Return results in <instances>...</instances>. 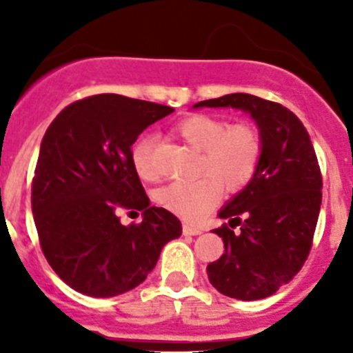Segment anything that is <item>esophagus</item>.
<instances>
[{"label":"esophagus","instance_id":"34e87169","mask_svg":"<svg viewBox=\"0 0 353 353\" xmlns=\"http://www.w3.org/2000/svg\"><path fill=\"white\" fill-rule=\"evenodd\" d=\"M183 233H185V235H199V233H203V228L191 226V224H183Z\"/></svg>","mask_w":353,"mask_h":353}]
</instances>
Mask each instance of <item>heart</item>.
Instances as JSON below:
<instances>
[{
	"instance_id": "b5f03b06",
	"label": "heart",
	"mask_w": 353,
	"mask_h": 353,
	"mask_svg": "<svg viewBox=\"0 0 353 353\" xmlns=\"http://www.w3.org/2000/svg\"><path fill=\"white\" fill-rule=\"evenodd\" d=\"M174 134L199 154L194 182H173L162 187L157 201L189 223L203 219L215 207L221 189L228 194L242 191L252 180L263 154L260 130L251 123H233L212 114H191L174 125ZM155 139L143 136L132 146L134 170L143 180H157Z\"/></svg>"
}]
</instances>
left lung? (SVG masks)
I'll use <instances>...</instances> for the list:
<instances>
[{"mask_svg":"<svg viewBox=\"0 0 353 353\" xmlns=\"http://www.w3.org/2000/svg\"><path fill=\"white\" fill-rule=\"evenodd\" d=\"M205 105L248 111L263 139L252 180L219 212L230 219L214 230L223 236L224 252L207 267L217 292L260 301L292 281L310 256L322 205V173L304 123L285 105L249 93H230L194 108Z\"/></svg>","mask_w":353,"mask_h":353,"instance_id":"obj_1","label":"left lung"}]
</instances>
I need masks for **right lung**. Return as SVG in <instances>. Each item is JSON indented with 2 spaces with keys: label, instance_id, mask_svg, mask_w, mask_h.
Instances as JSON below:
<instances>
[{
  "label": "right lung",
  "instance_id": "add662e5",
  "mask_svg": "<svg viewBox=\"0 0 353 353\" xmlns=\"http://www.w3.org/2000/svg\"><path fill=\"white\" fill-rule=\"evenodd\" d=\"M170 105L101 93L72 102L43 134L31 182V210L43 256L76 292L114 297L136 288L164 244L182 235L171 212L150 207L132 145ZM120 208L143 221L123 227Z\"/></svg>",
  "mask_w": 353,
  "mask_h": 353
}]
</instances>
